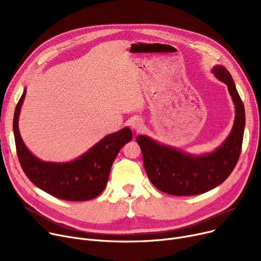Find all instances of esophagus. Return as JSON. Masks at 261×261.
<instances>
[{"mask_svg": "<svg viewBox=\"0 0 261 261\" xmlns=\"http://www.w3.org/2000/svg\"><path fill=\"white\" fill-rule=\"evenodd\" d=\"M143 126H144V123H143V121H142L141 118H134V119H132V121H131V127H132V129H134L135 131L141 130Z\"/></svg>", "mask_w": 261, "mask_h": 261, "instance_id": "34e87169", "label": "esophagus"}]
</instances>
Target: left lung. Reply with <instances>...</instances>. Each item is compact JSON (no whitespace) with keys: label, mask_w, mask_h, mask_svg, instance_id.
Segmentation results:
<instances>
[{"label":"left lung","mask_w":261,"mask_h":261,"mask_svg":"<svg viewBox=\"0 0 261 261\" xmlns=\"http://www.w3.org/2000/svg\"><path fill=\"white\" fill-rule=\"evenodd\" d=\"M214 76L226 85L235 105V120L223 143L214 151L191 154L183 150L139 135L144 166L151 183L163 193L195 196L222 184L238 162L245 127V112L231 75L223 65H215Z\"/></svg>","instance_id":"left-lung-1"}]
</instances>
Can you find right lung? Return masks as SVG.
Returning a JSON list of instances; mask_svg holds the SVG:
<instances>
[{"label":"right lung","mask_w":261,"mask_h":261,"mask_svg":"<svg viewBox=\"0 0 261 261\" xmlns=\"http://www.w3.org/2000/svg\"><path fill=\"white\" fill-rule=\"evenodd\" d=\"M26 88L13 115V134L23 171L38 188L66 201H87L99 196L109 180L112 164L119 150L132 140L131 129L106 135L88 151L68 162L42 161L34 155L21 138L19 116Z\"/></svg>","instance_id":"right-lung-1"}]
</instances>
